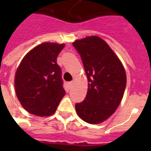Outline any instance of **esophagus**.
I'll return each mask as SVG.
<instances>
[{
    "label": "esophagus",
    "instance_id": "34e87169",
    "mask_svg": "<svg viewBox=\"0 0 151 151\" xmlns=\"http://www.w3.org/2000/svg\"><path fill=\"white\" fill-rule=\"evenodd\" d=\"M73 81H70V82H69L68 83V85H69V87L70 88H72V86H73Z\"/></svg>",
    "mask_w": 151,
    "mask_h": 151
}]
</instances>
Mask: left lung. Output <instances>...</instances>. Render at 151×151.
I'll list each match as a JSON object with an SVG mask.
<instances>
[{"mask_svg": "<svg viewBox=\"0 0 151 151\" xmlns=\"http://www.w3.org/2000/svg\"><path fill=\"white\" fill-rule=\"evenodd\" d=\"M73 45L82 59L88 81L86 97L76 103V111L85 122L99 124L115 112L123 98L125 70L117 55L99 37L77 40Z\"/></svg>", "mask_w": 151, "mask_h": 151, "instance_id": "1", "label": "left lung"}]
</instances>
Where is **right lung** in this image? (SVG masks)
<instances>
[{
  "label": "right lung",
  "mask_w": 151,
  "mask_h": 151,
  "mask_svg": "<svg viewBox=\"0 0 151 151\" xmlns=\"http://www.w3.org/2000/svg\"><path fill=\"white\" fill-rule=\"evenodd\" d=\"M64 44L45 42L29 51L15 76V93L25 110L39 117L53 114L66 93L57 56Z\"/></svg>",
  "instance_id": "right-lung-1"
}]
</instances>
